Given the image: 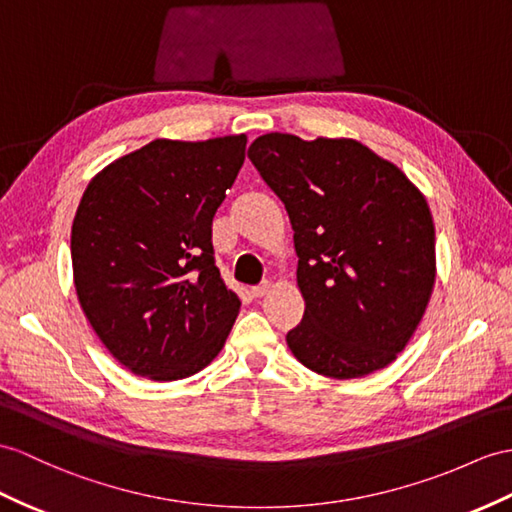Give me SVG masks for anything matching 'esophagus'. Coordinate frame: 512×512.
I'll return each instance as SVG.
<instances>
[{
    "mask_svg": "<svg viewBox=\"0 0 512 512\" xmlns=\"http://www.w3.org/2000/svg\"><path fill=\"white\" fill-rule=\"evenodd\" d=\"M269 289H271V282H263V284H258V286H252V297H263V295H267L269 293Z\"/></svg>",
    "mask_w": 512,
    "mask_h": 512,
    "instance_id": "esophagus-1",
    "label": "esophagus"
}]
</instances>
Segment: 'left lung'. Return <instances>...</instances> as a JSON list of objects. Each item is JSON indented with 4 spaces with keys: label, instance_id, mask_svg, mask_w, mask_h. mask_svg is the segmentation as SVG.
<instances>
[{
    "label": "left lung",
    "instance_id": "8db88e82",
    "mask_svg": "<svg viewBox=\"0 0 512 512\" xmlns=\"http://www.w3.org/2000/svg\"><path fill=\"white\" fill-rule=\"evenodd\" d=\"M249 160L289 213L304 319L286 334L319 376L365 378L415 334L436 278L426 197L393 162L354 139L271 132Z\"/></svg>",
    "mask_w": 512,
    "mask_h": 512
}]
</instances>
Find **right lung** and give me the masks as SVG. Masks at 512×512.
Here are the masks:
<instances>
[{"mask_svg":"<svg viewBox=\"0 0 512 512\" xmlns=\"http://www.w3.org/2000/svg\"><path fill=\"white\" fill-rule=\"evenodd\" d=\"M245 134L156 139L86 186L71 226L73 284L99 341L134 376L189 378L215 360L241 302L221 280L213 217Z\"/></svg>","mask_w":512,"mask_h":512,"instance_id":"add662e5","label":"right lung"}]
</instances>
